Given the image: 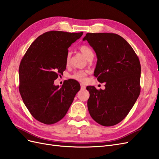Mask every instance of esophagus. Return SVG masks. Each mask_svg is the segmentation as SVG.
Masks as SVG:
<instances>
[{"instance_id":"obj_1","label":"esophagus","mask_w":159,"mask_h":159,"mask_svg":"<svg viewBox=\"0 0 159 159\" xmlns=\"http://www.w3.org/2000/svg\"><path fill=\"white\" fill-rule=\"evenodd\" d=\"M80 89L81 90H84V89H86V87H85L83 84H80Z\"/></svg>"}]
</instances>
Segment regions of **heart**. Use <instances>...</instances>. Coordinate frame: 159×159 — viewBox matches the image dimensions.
<instances>
[{"mask_svg": "<svg viewBox=\"0 0 159 159\" xmlns=\"http://www.w3.org/2000/svg\"><path fill=\"white\" fill-rule=\"evenodd\" d=\"M79 50L85 56V57H86L88 60L91 58H93L94 54H93L92 49L89 46H87V45H82V46H80L79 47ZM70 56H71V55L70 53H68L66 55V64H67V65H68L69 63H70ZM87 74H88L87 71L79 70V71H76V72H74L72 75H70V78L76 80V81H79V82L83 83L85 80H86V76H87Z\"/></svg>", "mask_w": 159, "mask_h": 159, "instance_id": "obj_1", "label": "heart"}]
</instances>
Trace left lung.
<instances>
[{"instance_id": "obj_1", "label": "left lung", "mask_w": 159, "mask_h": 159, "mask_svg": "<svg viewBox=\"0 0 159 159\" xmlns=\"http://www.w3.org/2000/svg\"><path fill=\"white\" fill-rule=\"evenodd\" d=\"M96 52L94 76L104 90L89 86L87 101L92 118L103 126L116 125L127 116L140 93L141 66L132 46L112 33H88L83 38Z\"/></svg>"}]
</instances>
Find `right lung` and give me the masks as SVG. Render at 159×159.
Returning a JSON list of instances; mask_svg holds the SVG:
<instances>
[{
    "mask_svg": "<svg viewBox=\"0 0 159 159\" xmlns=\"http://www.w3.org/2000/svg\"><path fill=\"white\" fill-rule=\"evenodd\" d=\"M83 32L51 31L39 35L28 48L19 68V90L24 104L35 120L55 124L66 114L80 89L70 79L62 87L54 82L66 67L68 48Z\"/></svg>",
    "mask_w": 159,
    "mask_h": 159,
    "instance_id": "right-lung-1",
    "label": "right lung"
}]
</instances>
